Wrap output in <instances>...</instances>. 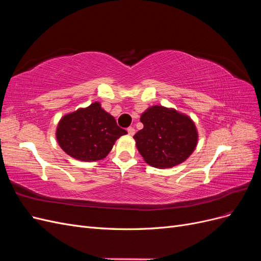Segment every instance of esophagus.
I'll return each instance as SVG.
<instances>
[{
    "label": "esophagus",
    "instance_id": "esophagus-1",
    "mask_svg": "<svg viewBox=\"0 0 261 261\" xmlns=\"http://www.w3.org/2000/svg\"><path fill=\"white\" fill-rule=\"evenodd\" d=\"M127 133H128L129 136H134V135H135L136 130H135V128H134V127H128L127 128Z\"/></svg>",
    "mask_w": 261,
    "mask_h": 261
}]
</instances>
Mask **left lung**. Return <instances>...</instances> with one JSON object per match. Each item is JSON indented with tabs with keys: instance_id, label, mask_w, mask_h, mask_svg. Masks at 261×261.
I'll use <instances>...</instances> for the list:
<instances>
[{
	"instance_id": "left-lung-1",
	"label": "left lung",
	"mask_w": 261,
	"mask_h": 261,
	"mask_svg": "<svg viewBox=\"0 0 261 261\" xmlns=\"http://www.w3.org/2000/svg\"><path fill=\"white\" fill-rule=\"evenodd\" d=\"M144 128L134 139L144 160L158 169L184 162L198 143V132L191 117L175 109L152 106L141 114Z\"/></svg>"
}]
</instances>
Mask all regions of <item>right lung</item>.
Masks as SVG:
<instances>
[{"label": "right lung", "mask_w": 261, "mask_h": 261, "mask_svg": "<svg viewBox=\"0 0 261 261\" xmlns=\"http://www.w3.org/2000/svg\"><path fill=\"white\" fill-rule=\"evenodd\" d=\"M127 132L118 127L115 118L94 102L63 116L57 127V140L63 151L76 160H102L116 139Z\"/></svg>", "instance_id": "1"}]
</instances>
